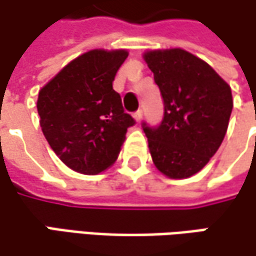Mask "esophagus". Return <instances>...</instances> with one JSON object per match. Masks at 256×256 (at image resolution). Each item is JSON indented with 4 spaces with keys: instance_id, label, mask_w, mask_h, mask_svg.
<instances>
[{
    "instance_id": "obj_1",
    "label": "esophagus",
    "mask_w": 256,
    "mask_h": 256,
    "mask_svg": "<svg viewBox=\"0 0 256 256\" xmlns=\"http://www.w3.org/2000/svg\"><path fill=\"white\" fill-rule=\"evenodd\" d=\"M142 116H144V114H142V110H138V111L133 114V117H134L136 122H140V120H142Z\"/></svg>"
}]
</instances>
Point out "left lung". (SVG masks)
Segmentation results:
<instances>
[{
	"label": "left lung",
	"instance_id": "obj_1",
	"mask_svg": "<svg viewBox=\"0 0 256 256\" xmlns=\"http://www.w3.org/2000/svg\"><path fill=\"white\" fill-rule=\"evenodd\" d=\"M158 84L164 116L158 126L142 123L155 167L172 178L202 170L226 136L232 89L211 66L174 48L144 56Z\"/></svg>",
	"mask_w": 256,
	"mask_h": 256
}]
</instances>
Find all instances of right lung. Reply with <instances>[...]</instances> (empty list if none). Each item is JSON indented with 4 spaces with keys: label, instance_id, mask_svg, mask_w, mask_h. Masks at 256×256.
Here are the masks:
<instances>
[{
    "label": "right lung",
    "instance_id": "right-lung-1",
    "mask_svg": "<svg viewBox=\"0 0 256 256\" xmlns=\"http://www.w3.org/2000/svg\"><path fill=\"white\" fill-rule=\"evenodd\" d=\"M128 51L94 50L68 62L38 96L40 128L72 170L98 174L118 156L136 122L124 112L112 82Z\"/></svg>",
    "mask_w": 256,
    "mask_h": 256
}]
</instances>
